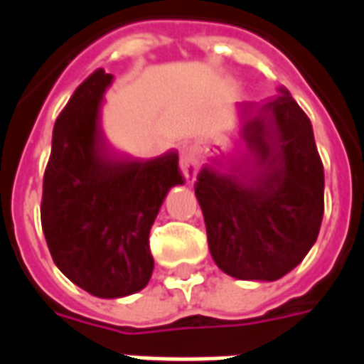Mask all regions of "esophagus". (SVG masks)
<instances>
[{"instance_id":"esophagus-1","label":"esophagus","mask_w":364,"mask_h":364,"mask_svg":"<svg viewBox=\"0 0 364 364\" xmlns=\"http://www.w3.org/2000/svg\"><path fill=\"white\" fill-rule=\"evenodd\" d=\"M179 166H181L183 177L187 179V183L195 181L198 171V156L197 151L193 148H187V150L181 151V159H179Z\"/></svg>"}]
</instances>
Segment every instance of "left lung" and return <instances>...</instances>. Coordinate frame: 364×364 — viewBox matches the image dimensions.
<instances>
[{"label": "left lung", "instance_id": "1", "mask_svg": "<svg viewBox=\"0 0 364 364\" xmlns=\"http://www.w3.org/2000/svg\"><path fill=\"white\" fill-rule=\"evenodd\" d=\"M253 159L234 169L203 167L195 195L214 263L242 281H277L296 267L323 216V166L312 122L287 87L261 105Z\"/></svg>", "mask_w": 364, "mask_h": 364}]
</instances>
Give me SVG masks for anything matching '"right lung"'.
<instances>
[{
  "label": "right lung",
  "mask_w": 364,
  "mask_h": 364,
  "mask_svg": "<svg viewBox=\"0 0 364 364\" xmlns=\"http://www.w3.org/2000/svg\"><path fill=\"white\" fill-rule=\"evenodd\" d=\"M112 75L95 70L60 112L44 171L41 222L56 267L99 298L142 290L154 271L150 228L167 191L183 185L177 151L117 156L101 128Z\"/></svg>",
  "instance_id": "1"
}]
</instances>
